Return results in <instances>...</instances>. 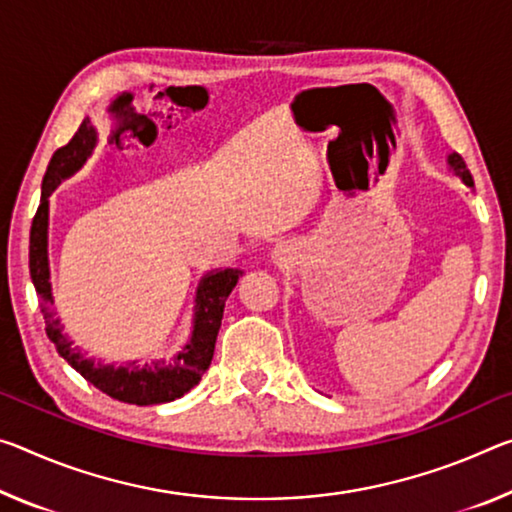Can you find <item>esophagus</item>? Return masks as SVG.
I'll use <instances>...</instances> for the list:
<instances>
[{"label":"esophagus","instance_id":"1","mask_svg":"<svg viewBox=\"0 0 512 512\" xmlns=\"http://www.w3.org/2000/svg\"><path fill=\"white\" fill-rule=\"evenodd\" d=\"M291 257V248L287 246V243H278V246L273 248V262L278 266H287Z\"/></svg>","mask_w":512,"mask_h":512}]
</instances>
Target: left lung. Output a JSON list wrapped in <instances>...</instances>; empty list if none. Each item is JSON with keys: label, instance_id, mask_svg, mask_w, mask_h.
<instances>
[{"label": "left lung", "instance_id": "8db88e82", "mask_svg": "<svg viewBox=\"0 0 512 512\" xmlns=\"http://www.w3.org/2000/svg\"><path fill=\"white\" fill-rule=\"evenodd\" d=\"M449 168L453 170V173H456L462 182H465L467 186H474V180H472V173H469L467 170V166H465V161H462V157L458 152H453V154H449Z\"/></svg>", "mask_w": 512, "mask_h": 512}]
</instances>
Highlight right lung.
<instances>
[{"label":"right lung","mask_w":512,"mask_h":512,"mask_svg":"<svg viewBox=\"0 0 512 512\" xmlns=\"http://www.w3.org/2000/svg\"><path fill=\"white\" fill-rule=\"evenodd\" d=\"M95 143L97 132L91 123L84 120L70 143L52 154V161L43 177V193H40L38 212L34 216V223H31L29 271L31 282H34L38 294L40 312L45 316L47 337L52 339L56 351H59L61 358L72 369L79 371L88 383L111 396V399L132 405H157L175 401L189 392L191 387H196L202 373L212 364L218 328H221L223 321L225 300L230 296V291L237 287L243 271H214L200 280L196 291V316H193L191 339L175 355L173 362H129L125 367H113V364H102L84 358V353L77 346H72L70 339L63 335L61 319H56L52 310L54 296L50 285V259H47V225H50V193L86 164Z\"/></svg>","instance_id":"right-lung-1"}]
</instances>
